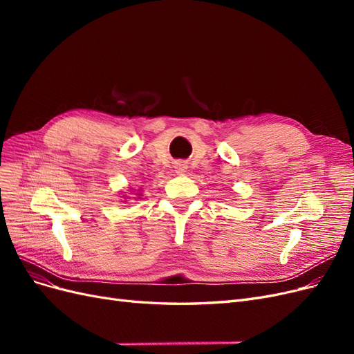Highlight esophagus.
Segmentation results:
<instances>
[{"mask_svg": "<svg viewBox=\"0 0 354 354\" xmlns=\"http://www.w3.org/2000/svg\"><path fill=\"white\" fill-rule=\"evenodd\" d=\"M176 171H177V173H185V171H186V165L178 162V164L176 165Z\"/></svg>", "mask_w": 354, "mask_h": 354, "instance_id": "esophagus-1", "label": "esophagus"}]
</instances>
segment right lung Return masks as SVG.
<instances>
[{"instance_id": "add662e5", "label": "right lung", "mask_w": 354, "mask_h": 354, "mask_svg": "<svg viewBox=\"0 0 354 354\" xmlns=\"http://www.w3.org/2000/svg\"><path fill=\"white\" fill-rule=\"evenodd\" d=\"M137 195H138V196H140V195H142V194H138V192H137Z\"/></svg>"}]
</instances>
